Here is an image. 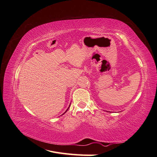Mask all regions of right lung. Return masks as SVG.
I'll return each instance as SVG.
<instances>
[{
    "label": "right lung",
    "mask_w": 157,
    "mask_h": 157,
    "mask_svg": "<svg viewBox=\"0 0 157 157\" xmlns=\"http://www.w3.org/2000/svg\"><path fill=\"white\" fill-rule=\"evenodd\" d=\"M69 107H70V105H69ZM69 107H68V109H67V110H66V111H65V113H63V115H64V114H65V113H66V112H67V110H68V109H69Z\"/></svg>",
    "instance_id": "1"
}]
</instances>
